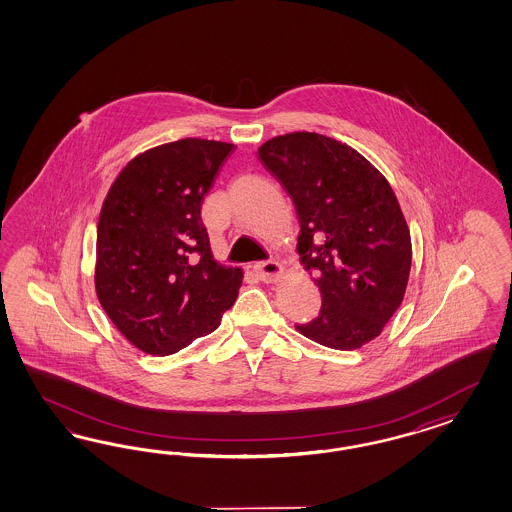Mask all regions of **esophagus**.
<instances>
[{"mask_svg":"<svg viewBox=\"0 0 512 512\" xmlns=\"http://www.w3.org/2000/svg\"><path fill=\"white\" fill-rule=\"evenodd\" d=\"M255 274L259 276V279H263L264 283H274L281 278L283 274V266L276 263V261H264V263H257L253 266Z\"/></svg>","mask_w":512,"mask_h":512,"instance_id":"obj_1","label":"esophagus"}]
</instances>
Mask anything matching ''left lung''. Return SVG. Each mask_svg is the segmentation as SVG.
Here are the masks:
<instances>
[{"instance_id": "obj_1", "label": "left lung", "mask_w": 512, "mask_h": 512, "mask_svg": "<svg viewBox=\"0 0 512 512\" xmlns=\"http://www.w3.org/2000/svg\"><path fill=\"white\" fill-rule=\"evenodd\" d=\"M257 157L293 199L296 249L323 298L296 330L330 349H360L383 332L409 281L411 234L392 187L364 155L319 133L266 140Z\"/></svg>"}]
</instances>
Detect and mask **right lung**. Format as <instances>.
I'll use <instances>...</instances> for the list:
<instances>
[{"mask_svg":"<svg viewBox=\"0 0 512 512\" xmlns=\"http://www.w3.org/2000/svg\"><path fill=\"white\" fill-rule=\"evenodd\" d=\"M234 144L182 139L133 157L97 223L95 293L137 349L167 357L214 332L242 268L217 263L201 204Z\"/></svg>","mask_w":512,"mask_h":512,"instance_id":"right-lung-1","label":"right lung"}]
</instances>
